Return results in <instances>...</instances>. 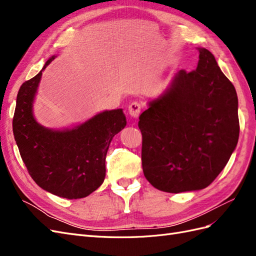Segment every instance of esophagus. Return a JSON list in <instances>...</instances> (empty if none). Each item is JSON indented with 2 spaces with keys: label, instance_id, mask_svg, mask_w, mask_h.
<instances>
[{
  "label": "esophagus",
  "instance_id": "esophagus-1",
  "mask_svg": "<svg viewBox=\"0 0 256 256\" xmlns=\"http://www.w3.org/2000/svg\"><path fill=\"white\" fill-rule=\"evenodd\" d=\"M128 112H129V115L132 118H134V120L138 118V116H140V113H141V104L138 102H131L128 108Z\"/></svg>",
  "mask_w": 256,
  "mask_h": 256
}]
</instances>
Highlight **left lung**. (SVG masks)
Instances as JSON below:
<instances>
[{"label":"left lung","mask_w":256,"mask_h":256,"mask_svg":"<svg viewBox=\"0 0 256 256\" xmlns=\"http://www.w3.org/2000/svg\"><path fill=\"white\" fill-rule=\"evenodd\" d=\"M194 72H176L140 115L143 172L154 188L180 193L210 184L239 138L238 98L212 52L198 48Z\"/></svg>","instance_id":"obj_1"}]
</instances>
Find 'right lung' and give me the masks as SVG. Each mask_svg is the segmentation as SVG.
<instances>
[{
    "instance_id": "add662e5",
    "label": "right lung",
    "mask_w": 256,
    "mask_h": 256,
    "mask_svg": "<svg viewBox=\"0 0 256 256\" xmlns=\"http://www.w3.org/2000/svg\"><path fill=\"white\" fill-rule=\"evenodd\" d=\"M46 62L34 78L21 85L12 131L21 158L34 182L65 198H82L102 184L106 156L115 134L125 128L122 109L106 110L79 125L64 129L44 127L34 116V100Z\"/></svg>"
}]
</instances>
